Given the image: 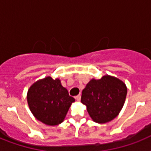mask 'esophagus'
I'll return each mask as SVG.
<instances>
[{
	"instance_id": "1",
	"label": "esophagus",
	"mask_w": 151,
	"mask_h": 151,
	"mask_svg": "<svg viewBox=\"0 0 151 151\" xmlns=\"http://www.w3.org/2000/svg\"><path fill=\"white\" fill-rule=\"evenodd\" d=\"M75 99H77V101H80L81 100V95H78L75 97Z\"/></svg>"
}]
</instances>
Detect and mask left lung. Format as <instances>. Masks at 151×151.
<instances>
[{"instance_id": "obj_1", "label": "left lung", "mask_w": 151, "mask_h": 151, "mask_svg": "<svg viewBox=\"0 0 151 151\" xmlns=\"http://www.w3.org/2000/svg\"><path fill=\"white\" fill-rule=\"evenodd\" d=\"M127 87L122 81L110 75L92 79L83 89L81 103L86 106L88 114L96 123L112 121L124 106Z\"/></svg>"}]
</instances>
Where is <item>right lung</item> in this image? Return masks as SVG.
Returning a JSON list of instances; mask_svg holds the SVG:
<instances>
[{"label": "right lung", "instance_id": "1", "mask_svg": "<svg viewBox=\"0 0 151 151\" xmlns=\"http://www.w3.org/2000/svg\"><path fill=\"white\" fill-rule=\"evenodd\" d=\"M29 110L37 119L47 125L63 122L69 108L75 99L61 85L59 78L46 77L29 87L27 92Z\"/></svg>", "mask_w": 151, "mask_h": 151}]
</instances>
